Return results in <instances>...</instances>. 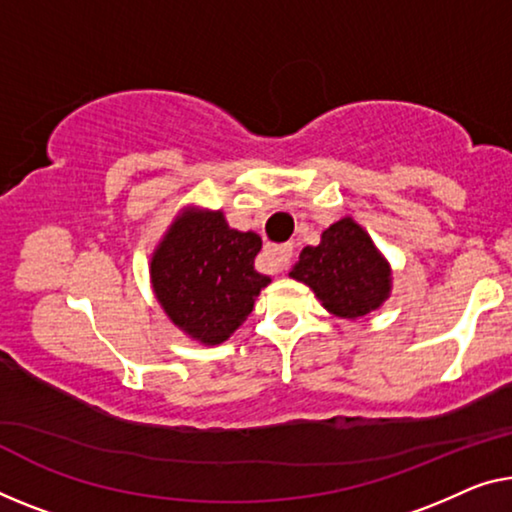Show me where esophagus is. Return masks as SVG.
Instances as JSON below:
<instances>
[{
  "label": "esophagus",
  "mask_w": 512,
  "mask_h": 512,
  "mask_svg": "<svg viewBox=\"0 0 512 512\" xmlns=\"http://www.w3.org/2000/svg\"><path fill=\"white\" fill-rule=\"evenodd\" d=\"M269 259L271 264L276 266V271H285L289 262H292V246H273L269 248Z\"/></svg>",
  "instance_id": "obj_1"
}]
</instances>
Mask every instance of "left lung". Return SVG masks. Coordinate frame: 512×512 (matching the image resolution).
<instances>
[{
	"label": "left lung",
	"instance_id": "1",
	"mask_svg": "<svg viewBox=\"0 0 512 512\" xmlns=\"http://www.w3.org/2000/svg\"><path fill=\"white\" fill-rule=\"evenodd\" d=\"M289 276L305 282L326 310L345 319L379 308L391 289L388 264L352 218L331 225L319 246L303 248Z\"/></svg>",
	"mask_w": 512,
	"mask_h": 512
}]
</instances>
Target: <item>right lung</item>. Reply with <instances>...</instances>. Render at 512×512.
<instances>
[{"label": "right lung", "mask_w": 512, "mask_h": 512, "mask_svg": "<svg viewBox=\"0 0 512 512\" xmlns=\"http://www.w3.org/2000/svg\"><path fill=\"white\" fill-rule=\"evenodd\" d=\"M259 250L262 239L232 230L220 211L183 213L151 259V282L167 317L207 345L230 338L271 282L255 271Z\"/></svg>", "instance_id": "1"}]
</instances>
